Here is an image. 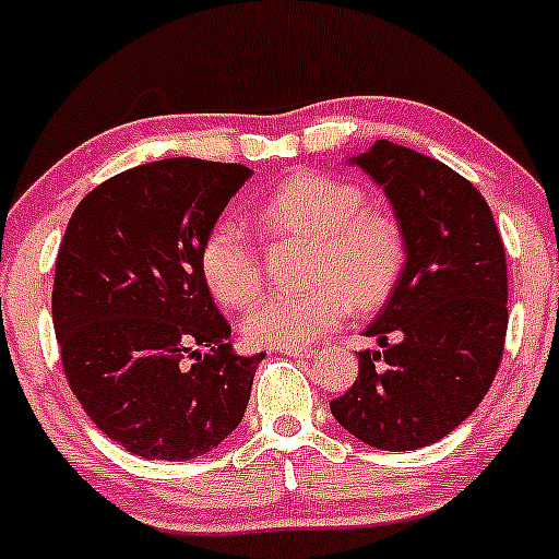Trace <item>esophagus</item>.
Instances as JSON below:
<instances>
[{"label":"esophagus","instance_id":"1","mask_svg":"<svg viewBox=\"0 0 559 559\" xmlns=\"http://www.w3.org/2000/svg\"><path fill=\"white\" fill-rule=\"evenodd\" d=\"M280 354H285V357H311L314 349H309V346H285V349H280Z\"/></svg>","mask_w":559,"mask_h":559}]
</instances>
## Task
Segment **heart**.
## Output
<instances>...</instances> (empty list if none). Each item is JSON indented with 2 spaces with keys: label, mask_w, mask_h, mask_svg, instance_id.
Wrapping results in <instances>:
<instances>
[{
  "label": "heart",
  "mask_w": 559,
  "mask_h": 559,
  "mask_svg": "<svg viewBox=\"0 0 559 559\" xmlns=\"http://www.w3.org/2000/svg\"><path fill=\"white\" fill-rule=\"evenodd\" d=\"M258 221L272 237L309 239L304 290L272 293L248 309L242 335L266 349L309 346L349 314L386 301L405 266V237L397 221L365 207L357 183L322 173H296L263 197ZM205 285L226 306L250 304L261 290V250L239 221L224 218L202 242Z\"/></svg>",
  "instance_id": "heart-1"
}]
</instances>
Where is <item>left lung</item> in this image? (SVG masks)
I'll return each instance as SVG.
<instances>
[{
  "instance_id": "left-lung-1",
  "label": "left lung",
  "mask_w": 559,
  "mask_h": 559,
  "mask_svg": "<svg viewBox=\"0 0 559 559\" xmlns=\"http://www.w3.org/2000/svg\"><path fill=\"white\" fill-rule=\"evenodd\" d=\"M383 186L407 261L365 335L359 376L330 400L365 445L418 450L472 416L493 383L507 338V253L488 202L426 154L376 141L352 157Z\"/></svg>"
}]
</instances>
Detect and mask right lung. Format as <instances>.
Masks as SVG:
<instances>
[{
    "instance_id": "1",
    "label": "right lung",
    "mask_w": 559,
    "mask_h": 559,
    "mask_svg": "<svg viewBox=\"0 0 559 559\" xmlns=\"http://www.w3.org/2000/svg\"><path fill=\"white\" fill-rule=\"evenodd\" d=\"M250 176L234 162H148L95 186L66 226L52 282L66 381L143 459H197L245 416L266 354L231 352L200 253Z\"/></svg>"
}]
</instances>
